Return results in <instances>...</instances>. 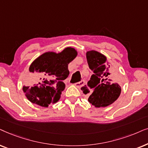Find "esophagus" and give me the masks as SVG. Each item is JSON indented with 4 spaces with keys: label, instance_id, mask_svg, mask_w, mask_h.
<instances>
[{
    "label": "esophagus",
    "instance_id": "obj_1",
    "mask_svg": "<svg viewBox=\"0 0 148 148\" xmlns=\"http://www.w3.org/2000/svg\"><path fill=\"white\" fill-rule=\"evenodd\" d=\"M84 84V80H81V81L78 82H76V83H74V85L76 86V87L80 88V87H81L82 86H83Z\"/></svg>",
    "mask_w": 148,
    "mask_h": 148
}]
</instances>
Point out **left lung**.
<instances>
[{"label":"left lung","instance_id":"obj_1","mask_svg":"<svg viewBox=\"0 0 148 148\" xmlns=\"http://www.w3.org/2000/svg\"><path fill=\"white\" fill-rule=\"evenodd\" d=\"M86 56L93 74L81 90L88 95V102L95 108L111 105L121 93V86L117 82V71L107 64L106 57L97 51H88Z\"/></svg>","mask_w":148,"mask_h":148}]
</instances>
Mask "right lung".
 <instances>
[{"instance_id":"add662e5","label":"right lung","mask_w":148,"mask_h":148,"mask_svg":"<svg viewBox=\"0 0 148 148\" xmlns=\"http://www.w3.org/2000/svg\"><path fill=\"white\" fill-rule=\"evenodd\" d=\"M77 56V51L69 47L58 53L47 51L33 61L29 68L32 80L22 88L27 99L45 108L57 103L66 87L63 80L70 74L68 64Z\"/></svg>"}]
</instances>
